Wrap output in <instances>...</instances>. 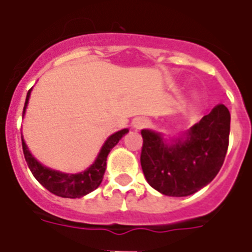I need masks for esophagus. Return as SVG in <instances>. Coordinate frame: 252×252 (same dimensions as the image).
<instances>
[{"label":"esophagus","instance_id":"esophagus-1","mask_svg":"<svg viewBox=\"0 0 252 252\" xmlns=\"http://www.w3.org/2000/svg\"><path fill=\"white\" fill-rule=\"evenodd\" d=\"M132 126L136 130H141L149 126V120L146 119V118H136V119L132 122Z\"/></svg>","mask_w":252,"mask_h":252}]
</instances>
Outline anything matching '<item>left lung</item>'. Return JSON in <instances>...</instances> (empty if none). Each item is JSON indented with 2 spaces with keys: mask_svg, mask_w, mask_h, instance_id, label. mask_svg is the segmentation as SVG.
Listing matches in <instances>:
<instances>
[{
  "mask_svg": "<svg viewBox=\"0 0 252 252\" xmlns=\"http://www.w3.org/2000/svg\"><path fill=\"white\" fill-rule=\"evenodd\" d=\"M230 114L217 105L181 137L166 142L161 133L142 129L141 166L160 193L185 197L209 185L220 170L229 143Z\"/></svg>",
  "mask_w": 252,
  "mask_h": 252,
  "instance_id": "obj_1",
  "label": "left lung"
}]
</instances>
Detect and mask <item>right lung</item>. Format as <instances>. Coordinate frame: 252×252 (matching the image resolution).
<instances>
[{
    "label": "right lung",
    "mask_w": 252,
    "mask_h": 252,
    "mask_svg": "<svg viewBox=\"0 0 252 252\" xmlns=\"http://www.w3.org/2000/svg\"><path fill=\"white\" fill-rule=\"evenodd\" d=\"M31 91L32 90H29L28 94H27V100H25L23 115L25 114V109L28 106ZM128 132L129 130L126 128V129H122L119 132L111 134L106 139V142L103 143L102 147H101L94 164L90 168H87L84 172L77 173V174L61 173L59 170H54V169L42 165L41 162L32 155L31 151L28 150V146L25 145V141L22 137L23 152H24L25 161L28 164L32 174L34 175V178L46 189H48L51 193L56 194V196H60V197L79 198L86 196L90 192L94 191L101 185L105 170H106V160L109 152L111 151L114 146H116V143L119 142L122 137Z\"/></svg>",
    "instance_id": "obj_1"
}]
</instances>
